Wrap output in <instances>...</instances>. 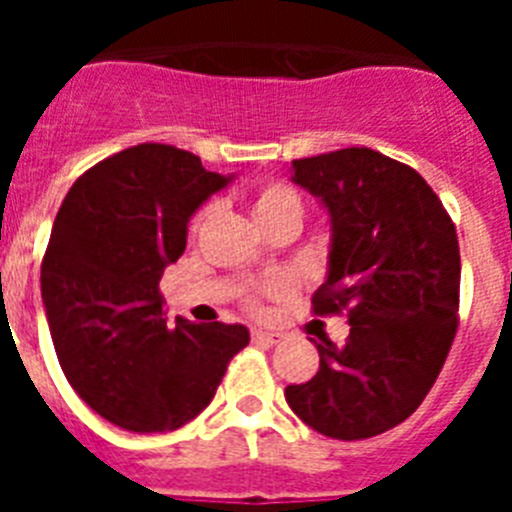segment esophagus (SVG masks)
I'll use <instances>...</instances> for the list:
<instances>
[{
    "mask_svg": "<svg viewBox=\"0 0 512 512\" xmlns=\"http://www.w3.org/2000/svg\"><path fill=\"white\" fill-rule=\"evenodd\" d=\"M251 338L256 343H277V341H282V333H279V330L256 328V330H251Z\"/></svg>",
    "mask_w": 512,
    "mask_h": 512,
    "instance_id": "34e87169",
    "label": "esophagus"
}]
</instances>
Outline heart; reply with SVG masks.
<instances>
[{
  "mask_svg": "<svg viewBox=\"0 0 512 512\" xmlns=\"http://www.w3.org/2000/svg\"><path fill=\"white\" fill-rule=\"evenodd\" d=\"M207 215H210V207H205L200 215L194 217L192 233H197V230L202 228ZM253 215H256V220H259L261 225L277 223L282 217H297V220H302V215H305V200H302V194L297 192L295 184L284 182V179H269V182H264L256 189V197H253ZM274 289H282V284H277ZM248 307L256 310V307H259V300L251 297V300H248Z\"/></svg>",
  "mask_w": 512,
  "mask_h": 512,
  "instance_id": "heart-1",
  "label": "heart"
}]
</instances>
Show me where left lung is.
Wrapping results in <instances>:
<instances>
[{
	"mask_svg": "<svg viewBox=\"0 0 512 512\" xmlns=\"http://www.w3.org/2000/svg\"><path fill=\"white\" fill-rule=\"evenodd\" d=\"M292 169V182L328 207L333 230L312 312H346L351 333L343 346L320 338L318 374L289 384L284 397L323 436H379L418 410L454 343V220L418 171L372 148L300 158Z\"/></svg>",
	"mask_w": 512,
	"mask_h": 512,
	"instance_id": "obj_1",
	"label": "left lung"
}]
</instances>
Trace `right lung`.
<instances>
[{
    "mask_svg": "<svg viewBox=\"0 0 512 512\" xmlns=\"http://www.w3.org/2000/svg\"><path fill=\"white\" fill-rule=\"evenodd\" d=\"M230 179L194 153L140 143L69 189L40 266L58 364L76 395L135 433L182 428L202 413L243 346V325L169 328L161 274L187 248L194 210Z\"/></svg>",
    "mask_w": 512,
    "mask_h": 512,
    "instance_id": "obj_1",
    "label": "right lung"
}]
</instances>
